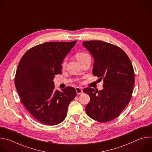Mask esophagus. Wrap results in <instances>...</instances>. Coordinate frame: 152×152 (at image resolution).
I'll return each mask as SVG.
<instances>
[{"label": "esophagus", "mask_w": 152, "mask_h": 152, "mask_svg": "<svg viewBox=\"0 0 152 152\" xmlns=\"http://www.w3.org/2000/svg\"><path fill=\"white\" fill-rule=\"evenodd\" d=\"M76 93L77 94H82L83 93V90L79 87H76Z\"/></svg>", "instance_id": "esophagus-1"}]
</instances>
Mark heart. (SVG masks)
<instances>
[{
	"label": "heart",
	"instance_id": "1",
	"mask_svg": "<svg viewBox=\"0 0 152 152\" xmlns=\"http://www.w3.org/2000/svg\"><path fill=\"white\" fill-rule=\"evenodd\" d=\"M89 56H90V55H89L88 53H85V52H79V53H77L76 55V58L77 60L79 62L80 61L83 59L84 58L89 57ZM65 63H66V61H64L62 65H64Z\"/></svg>",
	"mask_w": 152,
	"mask_h": 152
}]
</instances>
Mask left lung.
Here are the masks:
<instances>
[{
  "label": "left lung",
  "instance_id": "8db88e82",
  "mask_svg": "<svg viewBox=\"0 0 152 152\" xmlns=\"http://www.w3.org/2000/svg\"><path fill=\"white\" fill-rule=\"evenodd\" d=\"M83 46L94 58L93 74L103 80L102 90L85 88L90 97L85 111L100 123L118 117L131 100L135 83L134 70L126 53L120 48L102 41H86Z\"/></svg>",
  "mask_w": 152,
  "mask_h": 152
}]
</instances>
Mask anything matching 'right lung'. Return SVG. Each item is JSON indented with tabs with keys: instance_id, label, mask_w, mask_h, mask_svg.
Here are the masks:
<instances>
[{
	"instance_id": "obj_1",
	"label": "right lung",
	"mask_w": 152,
	"mask_h": 152,
	"mask_svg": "<svg viewBox=\"0 0 152 152\" xmlns=\"http://www.w3.org/2000/svg\"><path fill=\"white\" fill-rule=\"evenodd\" d=\"M72 42H46L28 50L21 58L15 76L18 94L29 113L46 125H56L66 117L68 106L76 96L68 86L55 90V75L61 74L64 59L75 46Z\"/></svg>"
}]
</instances>
